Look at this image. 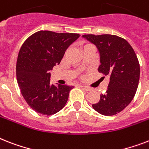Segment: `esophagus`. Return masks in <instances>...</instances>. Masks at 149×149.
I'll use <instances>...</instances> for the list:
<instances>
[{"label": "esophagus", "instance_id": "1", "mask_svg": "<svg viewBox=\"0 0 149 149\" xmlns=\"http://www.w3.org/2000/svg\"><path fill=\"white\" fill-rule=\"evenodd\" d=\"M81 87L83 88L84 90H86V91L89 92V91H91L92 90V88L91 87H89V86H81Z\"/></svg>", "mask_w": 149, "mask_h": 149}]
</instances>
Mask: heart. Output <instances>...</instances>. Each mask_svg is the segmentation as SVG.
I'll list each match as a JSON object with an SVG mask.
<instances>
[{"instance_id": "heart-1", "label": "heart", "mask_w": 149, "mask_h": 149, "mask_svg": "<svg viewBox=\"0 0 149 149\" xmlns=\"http://www.w3.org/2000/svg\"><path fill=\"white\" fill-rule=\"evenodd\" d=\"M89 45H91V44H86V45H85L84 47H86V46H89Z\"/></svg>"}]
</instances>
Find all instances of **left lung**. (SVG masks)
<instances>
[{"label": "left lung", "mask_w": 149, "mask_h": 149, "mask_svg": "<svg viewBox=\"0 0 149 149\" xmlns=\"http://www.w3.org/2000/svg\"><path fill=\"white\" fill-rule=\"evenodd\" d=\"M84 38L95 44L100 54L98 71L109 77L107 90L93 108L103 116L116 115L133 100L139 86L140 66L133 48L116 35L85 34Z\"/></svg>", "instance_id": "8db88e82"}]
</instances>
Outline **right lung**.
<instances>
[{"label":"right lung","mask_w":149,"mask_h":149,"mask_svg":"<svg viewBox=\"0 0 149 149\" xmlns=\"http://www.w3.org/2000/svg\"><path fill=\"white\" fill-rule=\"evenodd\" d=\"M79 33L40 31L29 37L18 54L16 74L23 97L38 113L51 116L63 108L73 86L50 84V72Z\"/></svg>","instance_id":"add662e5"}]
</instances>
